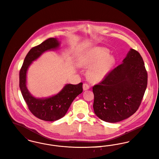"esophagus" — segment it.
<instances>
[{"mask_svg": "<svg viewBox=\"0 0 159 159\" xmlns=\"http://www.w3.org/2000/svg\"><path fill=\"white\" fill-rule=\"evenodd\" d=\"M83 88L84 89L85 91V90H87L89 88V86L87 84H84L83 85Z\"/></svg>", "mask_w": 159, "mask_h": 159, "instance_id": "obj_1", "label": "esophagus"}]
</instances>
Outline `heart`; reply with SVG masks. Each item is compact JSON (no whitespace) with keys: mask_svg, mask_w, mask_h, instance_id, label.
<instances>
[{"mask_svg":"<svg viewBox=\"0 0 159 159\" xmlns=\"http://www.w3.org/2000/svg\"><path fill=\"white\" fill-rule=\"evenodd\" d=\"M104 49H96L83 55L79 60L80 66H90L87 72L89 79L93 82L102 81L114 64L112 57L107 56Z\"/></svg>","mask_w":159,"mask_h":159,"instance_id":"b5f03b06","label":"heart"}]
</instances>
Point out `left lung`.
<instances>
[{"label": "left lung", "mask_w": 159, "mask_h": 159, "mask_svg": "<svg viewBox=\"0 0 159 159\" xmlns=\"http://www.w3.org/2000/svg\"><path fill=\"white\" fill-rule=\"evenodd\" d=\"M148 74L140 54L130 49L123 63L93 87L96 115L108 123H117L134 114L147 87Z\"/></svg>", "instance_id": "obj_1"}]
</instances>
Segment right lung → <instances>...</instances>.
I'll use <instances>...</instances> for the list:
<instances>
[{
    "label": "right lung",
    "instance_id": "1",
    "mask_svg": "<svg viewBox=\"0 0 159 159\" xmlns=\"http://www.w3.org/2000/svg\"><path fill=\"white\" fill-rule=\"evenodd\" d=\"M60 42L57 38H50L41 44L34 47L27 54L19 71V87L29 110L36 118L54 121L63 117L74 99L83 91V84H66L57 94L46 98L33 96L27 88V72L32 63L46 51L57 49Z\"/></svg>",
    "mask_w": 159,
    "mask_h": 159
}]
</instances>
